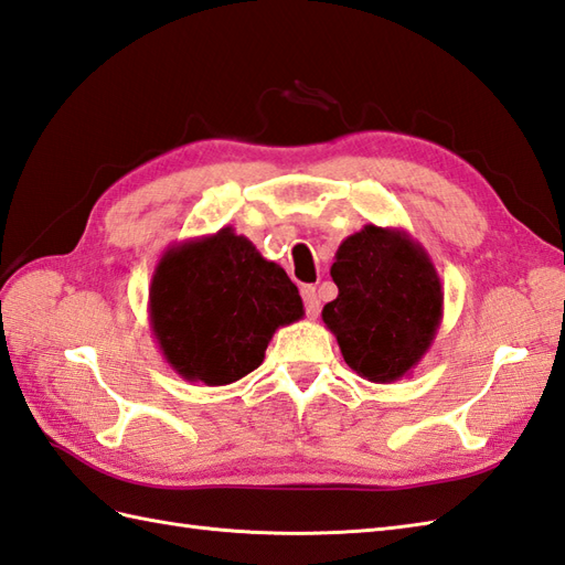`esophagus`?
<instances>
[{
	"label": "esophagus",
	"instance_id": "esophagus-1",
	"mask_svg": "<svg viewBox=\"0 0 565 565\" xmlns=\"http://www.w3.org/2000/svg\"><path fill=\"white\" fill-rule=\"evenodd\" d=\"M300 296H303L308 318H318V312H320V298H318V291H315V286H303V288H300Z\"/></svg>",
	"mask_w": 565,
	"mask_h": 565
}]
</instances>
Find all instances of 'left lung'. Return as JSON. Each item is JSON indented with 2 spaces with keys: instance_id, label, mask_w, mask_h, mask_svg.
Instances as JSON below:
<instances>
[{
  "instance_id": "8db88e82",
  "label": "left lung",
  "mask_w": 565,
  "mask_h": 565,
  "mask_svg": "<svg viewBox=\"0 0 565 565\" xmlns=\"http://www.w3.org/2000/svg\"><path fill=\"white\" fill-rule=\"evenodd\" d=\"M330 274L339 296L322 320L349 369L380 385L412 375L443 320V284L424 245L369 223L339 245Z\"/></svg>"
}]
</instances>
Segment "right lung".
<instances>
[{
  "label": "right lung",
  "mask_w": 565,
  "mask_h": 565,
  "mask_svg": "<svg viewBox=\"0 0 565 565\" xmlns=\"http://www.w3.org/2000/svg\"><path fill=\"white\" fill-rule=\"evenodd\" d=\"M303 318L286 271L233 228L170 245L149 286V324L188 383L231 385L259 369L279 327Z\"/></svg>",
  "instance_id": "add662e5"
}]
</instances>
